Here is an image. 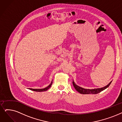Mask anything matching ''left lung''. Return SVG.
Segmentation results:
<instances>
[{"label": "left lung", "mask_w": 122, "mask_h": 122, "mask_svg": "<svg viewBox=\"0 0 122 122\" xmlns=\"http://www.w3.org/2000/svg\"><path fill=\"white\" fill-rule=\"evenodd\" d=\"M111 82H112V81L110 82V83L108 85H107L106 86H105L103 87H101V88H98V89H91H91H84V88H82V87H81L78 86L75 83V82L74 81H72V84H73V86H74V87L75 88V89L78 92H80V94H97L99 93V92H101L103 91V90L107 89V87H109V86L111 84Z\"/></svg>", "instance_id": "8db88e82"}]
</instances>
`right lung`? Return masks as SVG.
Listing matches in <instances>:
<instances>
[{
  "label": "right lung",
  "instance_id": "right-lung-1",
  "mask_svg": "<svg viewBox=\"0 0 122 122\" xmlns=\"http://www.w3.org/2000/svg\"><path fill=\"white\" fill-rule=\"evenodd\" d=\"M52 81H51V84L49 86H47L46 87H45V88H44V89H33L29 88V89L31 90V91H36V92H43V91H47L49 88H50L51 86V85H52Z\"/></svg>",
  "mask_w": 122,
  "mask_h": 122
}]
</instances>
